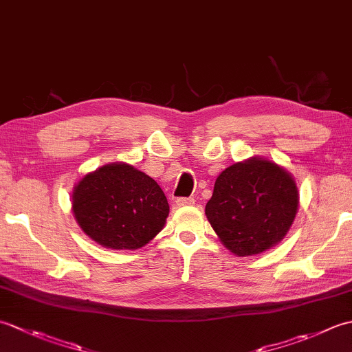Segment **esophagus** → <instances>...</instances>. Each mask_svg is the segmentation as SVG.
Here are the masks:
<instances>
[{
    "mask_svg": "<svg viewBox=\"0 0 352 352\" xmlns=\"http://www.w3.org/2000/svg\"><path fill=\"white\" fill-rule=\"evenodd\" d=\"M174 204H175V207L192 206V204H195V199H193V198H177V199L174 201Z\"/></svg>",
    "mask_w": 352,
    "mask_h": 352,
    "instance_id": "obj_1",
    "label": "esophagus"
}]
</instances>
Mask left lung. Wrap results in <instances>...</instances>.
<instances>
[{
    "instance_id": "1",
    "label": "left lung",
    "mask_w": 352,
    "mask_h": 352,
    "mask_svg": "<svg viewBox=\"0 0 352 352\" xmlns=\"http://www.w3.org/2000/svg\"><path fill=\"white\" fill-rule=\"evenodd\" d=\"M298 199L289 172L269 160L250 159L221 172L206 214L221 242L236 256L246 257L286 236Z\"/></svg>"
}]
</instances>
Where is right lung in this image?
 I'll return each instance as SVG.
<instances>
[{
    "mask_svg": "<svg viewBox=\"0 0 352 352\" xmlns=\"http://www.w3.org/2000/svg\"><path fill=\"white\" fill-rule=\"evenodd\" d=\"M72 210L92 241L111 250H138L164 227L169 204L151 177L111 163L81 178Z\"/></svg>",
    "mask_w": 352,
    "mask_h": 352,
    "instance_id": "right-lung-1",
    "label": "right lung"
}]
</instances>
